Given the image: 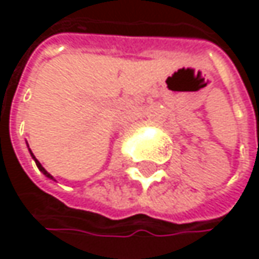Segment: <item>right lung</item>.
<instances>
[{
  "label": "right lung",
  "instance_id": "right-lung-1",
  "mask_svg": "<svg viewBox=\"0 0 259 259\" xmlns=\"http://www.w3.org/2000/svg\"><path fill=\"white\" fill-rule=\"evenodd\" d=\"M31 154H32V153H31ZM32 157H34V154H32ZM34 160H35V165H37V168H38V169H40V171H41V172H43V174H45L46 177L52 179V176H51V174H49V172H48V171H46V169H45V168H43V166L40 165V162H38V160H37L35 157H34Z\"/></svg>",
  "mask_w": 259,
  "mask_h": 259
}]
</instances>
